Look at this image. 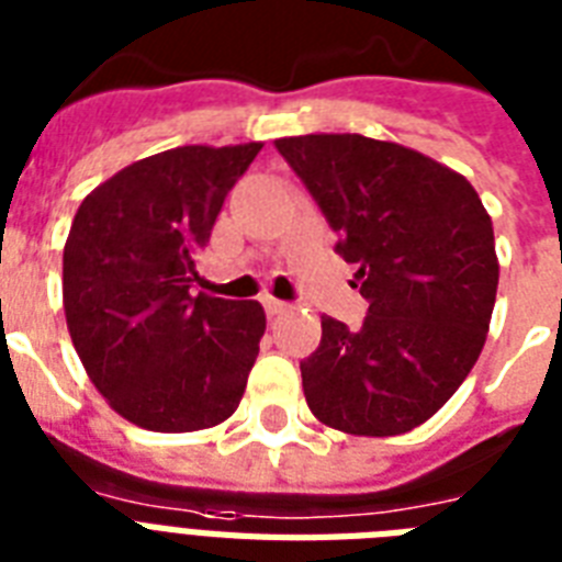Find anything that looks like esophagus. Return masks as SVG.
<instances>
[{
	"instance_id": "34e87169",
	"label": "esophagus",
	"mask_w": 562,
	"mask_h": 562,
	"mask_svg": "<svg viewBox=\"0 0 562 562\" xmlns=\"http://www.w3.org/2000/svg\"><path fill=\"white\" fill-rule=\"evenodd\" d=\"M262 306H265V312H268V315H282V312H289V303H285V300H277V297H271V294H265L262 297Z\"/></svg>"
}]
</instances>
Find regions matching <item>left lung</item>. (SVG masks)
Wrapping results in <instances>:
<instances>
[{
    "label": "left lung",
    "instance_id": "8db88e82",
    "mask_svg": "<svg viewBox=\"0 0 562 562\" xmlns=\"http://www.w3.org/2000/svg\"><path fill=\"white\" fill-rule=\"evenodd\" d=\"M338 233L335 254L359 265L368 317H324L300 361L321 423L364 437L405 435L452 396L479 361L496 303L498 259L479 192L458 171L361 134L277 139Z\"/></svg>",
    "mask_w": 562,
    "mask_h": 562
}]
</instances>
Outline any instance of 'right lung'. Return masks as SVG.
I'll return each instance as SVG.
<instances>
[{
  "label": "right lung",
  "mask_w": 562,
  "mask_h": 562,
  "mask_svg": "<svg viewBox=\"0 0 562 562\" xmlns=\"http://www.w3.org/2000/svg\"><path fill=\"white\" fill-rule=\"evenodd\" d=\"M262 143L183 145L92 189L64 247V312L87 375L151 431L218 426L259 356L256 300L194 294L198 256Z\"/></svg>",
  "instance_id": "obj_1"
}]
</instances>
